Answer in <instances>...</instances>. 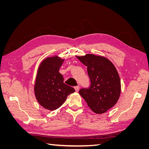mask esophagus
I'll return each mask as SVG.
<instances>
[{
	"instance_id": "1",
	"label": "esophagus",
	"mask_w": 149,
	"mask_h": 149,
	"mask_svg": "<svg viewBox=\"0 0 149 149\" xmlns=\"http://www.w3.org/2000/svg\"><path fill=\"white\" fill-rule=\"evenodd\" d=\"M74 89H75V91H76V92H78V91H79V86H75V87H74Z\"/></svg>"
}]
</instances>
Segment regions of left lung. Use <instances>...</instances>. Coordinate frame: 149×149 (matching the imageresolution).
I'll return each instance as SVG.
<instances>
[{
	"mask_svg": "<svg viewBox=\"0 0 149 149\" xmlns=\"http://www.w3.org/2000/svg\"><path fill=\"white\" fill-rule=\"evenodd\" d=\"M87 66L91 85L79 93L94 113L102 114L118 102L121 91L118 72L107 58L93 54L77 56Z\"/></svg>",
	"mask_w": 149,
	"mask_h": 149,
	"instance_id": "left-lung-1",
	"label": "left lung"
}]
</instances>
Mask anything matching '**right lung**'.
Returning a JSON list of instances; mask_svg holds the SVG:
<instances>
[{
    "instance_id": "right-lung-1",
    "label": "right lung",
    "mask_w": 149,
    "mask_h": 149,
    "mask_svg": "<svg viewBox=\"0 0 149 149\" xmlns=\"http://www.w3.org/2000/svg\"><path fill=\"white\" fill-rule=\"evenodd\" d=\"M64 59L58 56L47 58L40 63L34 92L38 103L45 109L53 111L59 108L67 96L75 91L73 88L63 83L64 78L59 70Z\"/></svg>"
}]
</instances>
